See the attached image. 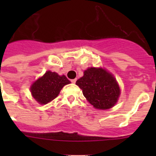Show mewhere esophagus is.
<instances>
[{
  "label": "esophagus",
  "mask_w": 156,
  "mask_h": 156,
  "mask_svg": "<svg viewBox=\"0 0 156 156\" xmlns=\"http://www.w3.org/2000/svg\"><path fill=\"white\" fill-rule=\"evenodd\" d=\"M76 81V79H73V80H71V82L73 83H75Z\"/></svg>",
  "instance_id": "obj_1"
}]
</instances>
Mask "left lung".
Segmentation results:
<instances>
[{
	"mask_svg": "<svg viewBox=\"0 0 156 156\" xmlns=\"http://www.w3.org/2000/svg\"><path fill=\"white\" fill-rule=\"evenodd\" d=\"M83 94L98 109H108L116 103L120 89L115 77L103 69L89 68L76 82Z\"/></svg>",
	"mask_w": 156,
	"mask_h": 156,
	"instance_id": "1",
	"label": "left lung"
}]
</instances>
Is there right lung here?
I'll list each match as a JSON object with an SVG mask.
<instances>
[{"label": "right lung", "instance_id": "add662e5", "mask_svg": "<svg viewBox=\"0 0 156 156\" xmlns=\"http://www.w3.org/2000/svg\"><path fill=\"white\" fill-rule=\"evenodd\" d=\"M70 81L66 76H59L56 73L48 71L31 86L33 97L41 105H45L55 98L62 88Z\"/></svg>", "mask_w": 156, "mask_h": 156}]
</instances>
